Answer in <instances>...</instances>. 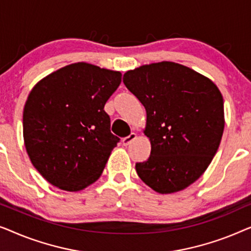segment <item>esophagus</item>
I'll return each mask as SVG.
<instances>
[{
    "mask_svg": "<svg viewBox=\"0 0 251 251\" xmlns=\"http://www.w3.org/2000/svg\"><path fill=\"white\" fill-rule=\"evenodd\" d=\"M136 138H137L136 133H135V132H131L128 137H126V138L122 139V144H123V145H125V146H128V145H130V144H131Z\"/></svg>",
    "mask_w": 251,
    "mask_h": 251,
    "instance_id": "obj_1",
    "label": "esophagus"
}]
</instances>
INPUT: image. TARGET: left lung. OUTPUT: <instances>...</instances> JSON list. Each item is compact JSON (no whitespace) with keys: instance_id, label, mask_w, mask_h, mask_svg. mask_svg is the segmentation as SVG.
<instances>
[{"instance_id":"8db88e82","label":"left lung","mask_w":251,"mask_h":251,"mask_svg":"<svg viewBox=\"0 0 251 251\" xmlns=\"http://www.w3.org/2000/svg\"><path fill=\"white\" fill-rule=\"evenodd\" d=\"M123 83L146 109L151 155L136 163L140 179L160 194L183 191L207 170L224 132V101L204 75L174 61L126 72Z\"/></svg>"}]
</instances>
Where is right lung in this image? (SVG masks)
<instances>
[{
  "mask_svg": "<svg viewBox=\"0 0 251 251\" xmlns=\"http://www.w3.org/2000/svg\"><path fill=\"white\" fill-rule=\"evenodd\" d=\"M122 74L88 63L40 80L24 106L23 133L34 168L51 185L84 190L100 177L119 138L104 111Z\"/></svg>",
  "mask_w": 251,
  "mask_h": 251,
  "instance_id": "add662e5",
  "label": "right lung"
}]
</instances>
